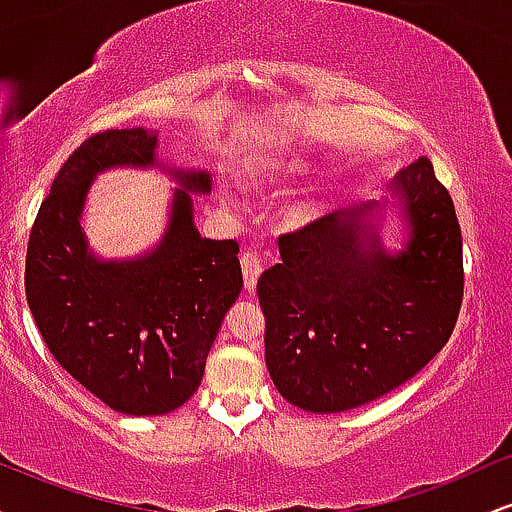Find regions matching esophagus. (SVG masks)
<instances>
[{
	"label": "esophagus",
	"mask_w": 512,
	"mask_h": 512,
	"mask_svg": "<svg viewBox=\"0 0 512 512\" xmlns=\"http://www.w3.org/2000/svg\"><path fill=\"white\" fill-rule=\"evenodd\" d=\"M240 267H243V281H245V289L252 291L257 286V279L262 274V262L255 252H243L240 255Z\"/></svg>",
	"instance_id": "34e87169"
}]
</instances>
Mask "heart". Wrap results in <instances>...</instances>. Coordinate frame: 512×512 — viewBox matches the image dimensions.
I'll list each match as a JSON object with an SVG mask.
<instances>
[{
	"mask_svg": "<svg viewBox=\"0 0 512 512\" xmlns=\"http://www.w3.org/2000/svg\"><path fill=\"white\" fill-rule=\"evenodd\" d=\"M289 173H291V175H305V170H303V168H293V166H289V168H286V175H289ZM303 214L308 216L310 211H303Z\"/></svg>",
	"mask_w": 512,
	"mask_h": 512,
	"instance_id": "1",
	"label": "heart"
}]
</instances>
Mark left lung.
I'll return each instance as SVG.
<instances>
[{
  "instance_id": "1",
  "label": "left lung",
  "mask_w": 512,
  "mask_h": 512,
  "mask_svg": "<svg viewBox=\"0 0 512 512\" xmlns=\"http://www.w3.org/2000/svg\"><path fill=\"white\" fill-rule=\"evenodd\" d=\"M400 248L384 245L386 209ZM257 281L264 358L293 407L337 414L387 395L448 344L462 305V233L428 158L399 170L390 199L339 209L279 238Z\"/></svg>"
}]
</instances>
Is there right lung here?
<instances>
[{"label": "right lung", "instance_id": "1", "mask_svg": "<svg viewBox=\"0 0 512 512\" xmlns=\"http://www.w3.org/2000/svg\"><path fill=\"white\" fill-rule=\"evenodd\" d=\"M154 129H108L60 168L35 216L26 298L55 361L91 395L127 416L182 407L202 383L211 344L243 289L236 240L199 236L195 195L204 168L158 161ZM115 167H156L179 182L164 236L151 251L105 261L80 226L92 180Z\"/></svg>", "mask_w": 512, "mask_h": 512}]
</instances>
